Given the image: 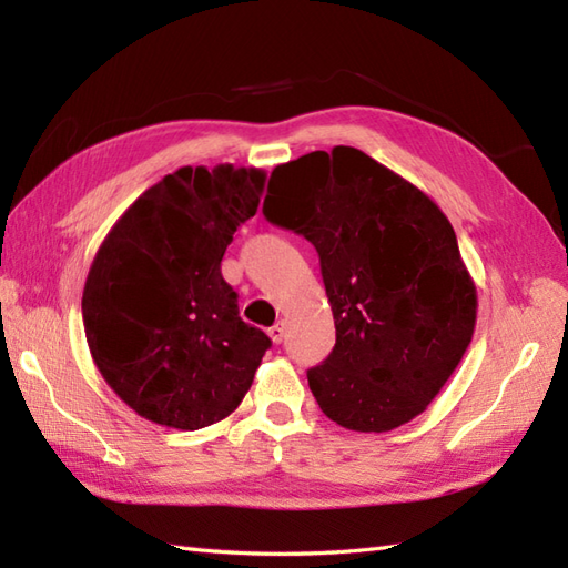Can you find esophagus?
Segmentation results:
<instances>
[{
  "mask_svg": "<svg viewBox=\"0 0 568 568\" xmlns=\"http://www.w3.org/2000/svg\"><path fill=\"white\" fill-rule=\"evenodd\" d=\"M267 332H270L272 342H274V344H280V342L284 339V323H274V325H272Z\"/></svg>",
  "mask_w": 568,
  "mask_h": 568,
  "instance_id": "obj_1",
  "label": "esophagus"
}]
</instances>
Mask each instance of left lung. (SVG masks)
<instances>
[{
	"mask_svg": "<svg viewBox=\"0 0 568 568\" xmlns=\"http://www.w3.org/2000/svg\"><path fill=\"white\" fill-rule=\"evenodd\" d=\"M267 221L321 257L337 342L308 368L325 417L393 432L444 388L473 339L477 288L446 214L354 146L276 165Z\"/></svg>",
	"mask_w": 568,
	"mask_h": 568,
	"instance_id": "left-lung-1",
	"label": "left lung"
}]
</instances>
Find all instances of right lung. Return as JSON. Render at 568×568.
I'll return each mask as SVG.
<instances>
[{
    "label": "right lung",
    "instance_id": "1",
    "mask_svg": "<svg viewBox=\"0 0 568 568\" xmlns=\"http://www.w3.org/2000/svg\"><path fill=\"white\" fill-rule=\"evenodd\" d=\"M265 171L178 169L110 229L87 276L81 313L105 383L140 417L195 432L251 390L265 332L239 315L221 276L233 233L255 216Z\"/></svg>",
    "mask_w": 568,
    "mask_h": 568
}]
</instances>
